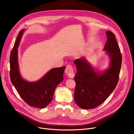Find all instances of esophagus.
I'll use <instances>...</instances> for the list:
<instances>
[{
  "label": "esophagus",
  "instance_id": "34e87169",
  "mask_svg": "<svg viewBox=\"0 0 134 134\" xmlns=\"http://www.w3.org/2000/svg\"><path fill=\"white\" fill-rule=\"evenodd\" d=\"M65 74L69 78H73L75 76L72 67L71 65H67L65 69Z\"/></svg>",
  "mask_w": 134,
  "mask_h": 134
}]
</instances>
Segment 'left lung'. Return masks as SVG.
<instances>
[{"label":"left lung","instance_id":"obj_1","mask_svg":"<svg viewBox=\"0 0 134 134\" xmlns=\"http://www.w3.org/2000/svg\"><path fill=\"white\" fill-rule=\"evenodd\" d=\"M105 33L108 39L103 50L110 59L106 70L95 71L84 57L74 62L77 68L74 77V100L82 109H93L101 104L116 88L119 80L122 63L120 50L115 35L110 31Z\"/></svg>","mask_w":134,"mask_h":134}]
</instances>
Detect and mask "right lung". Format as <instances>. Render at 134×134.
Masks as SVG:
<instances>
[{"instance_id":"right-lung-1","label":"right lung","mask_w":134,"mask_h":134,"mask_svg":"<svg viewBox=\"0 0 134 134\" xmlns=\"http://www.w3.org/2000/svg\"><path fill=\"white\" fill-rule=\"evenodd\" d=\"M24 30L19 32L10 55V78L22 99L29 105L38 108L46 107L53 99L54 90L64 80L66 66L49 70L40 80L27 82L21 77L18 63V47Z\"/></svg>"}]
</instances>
